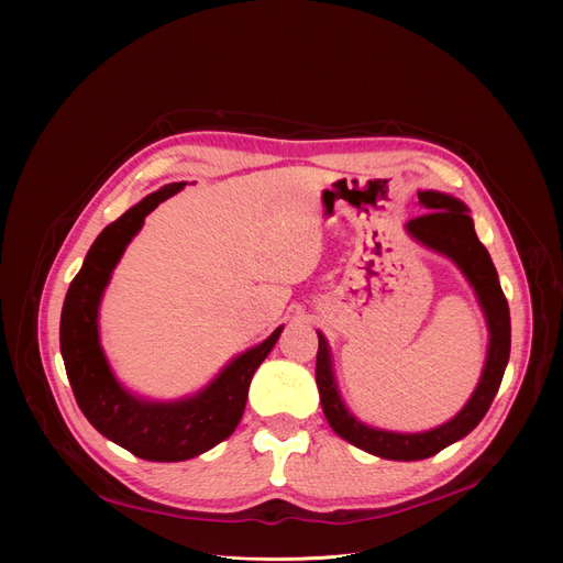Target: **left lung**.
<instances>
[{
    "label": "left lung",
    "mask_w": 563,
    "mask_h": 563,
    "mask_svg": "<svg viewBox=\"0 0 563 563\" xmlns=\"http://www.w3.org/2000/svg\"><path fill=\"white\" fill-rule=\"evenodd\" d=\"M418 198L429 212L418 219H410L406 223V232L429 251L450 257L459 266L470 287L475 289V297L488 327V351L475 393L470 395L465 406L452 420L429 431L399 433L369 427L346 408L338 390L331 346L323 333L317 331L319 351L314 378L323 416H327L331 429L340 438L351 442V445L388 461H422L450 448L452 442L465 438L484 420L486 410L490 408L499 390V383L501 376H505L511 353L509 303L505 299V291L499 287L495 264L486 246L479 242L475 223H472L467 214V205L440 191H418Z\"/></svg>",
    "instance_id": "obj_1"
}]
</instances>
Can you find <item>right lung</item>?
I'll use <instances>...</instances> for the list:
<instances>
[{
  "instance_id": "add662e5",
  "label": "right lung",
  "mask_w": 563,
  "mask_h": 563,
  "mask_svg": "<svg viewBox=\"0 0 563 563\" xmlns=\"http://www.w3.org/2000/svg\"><path fill=\"white\" fill-rule=\"evenodd\" d=\"M185 185L173 183L145 196L98 234L68 287L58 329L66 374L86 420L134 456L159 463L200 456L236 429L251 378L283 333L278 327L264 342L234 356L202 390L183 399H145L115 378L100 344L98 319L104 289L145 217Z\"/></svg>"
}]
</instances>
